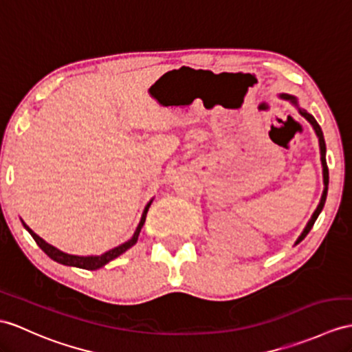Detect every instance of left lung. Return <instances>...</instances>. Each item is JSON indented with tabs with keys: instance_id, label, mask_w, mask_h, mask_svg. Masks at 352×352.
I'll use <instances>...</instances> for the list:
<instances>
[{
	"instance_id": "8db88e82",
	"label": "left lung",
	"mask_w": 352,
	"mask_h": 352,
	"mask_svg": "<svg viewBox=\"0 0 352 352\" xmlns=\"http://www.w3.org/2000/svg\"><path fill=\"white\" fill-rule=\"evenodd\" d=\"M280 97H282V98H285V100H289L291 102H293L294 106H297V109H298V113L302 115V116L306 119V121L309 122V124L314 126V130H315L316 135H318V142H320V152H321V164H322L324 191H322V195H321V200H320L318 208L315 209L314 215L311 217L309 222H307L306 227H305V230H303V233L300 234V236H298V239H297V241H296V245H298V243L302 242L303 239L307 236V233H309L311 228H312V227H314V224H315L316 218H318V215H320L321 210H322V208H324L325 199H327V190H329V167H327V161H325V142H324V134H322V130H321V126L318 125V122H316V121H315V118H314L311 113H307V111H306L305 109H300V107H298V102H297V98H296V97H293V96H288V94H282Z\"/></svg>"
}]
</instances>
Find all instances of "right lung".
Returning a JSON list of instances; mask_svg holds the SVG:
<instances>
[{
    "label": "right lung",
    "mask_w": 352,
    "mask_h": 352,
    "mask_svg": "<svg viewBox=\"0 0 352 352\" xmlns=\"http://www.w3.org/2000/svg\"><path fill=\"white\" fill-rule=\"evenodd\" d=\"M151 203H152V200L146 204V208H144V210H143V213H142V219H140V222H139V226H137V228H135V231H134V234H133V237L130 239V241L122 243V245H119V246L113 248V250H110V251H107V252H104V254H101V255L79 256V255L65 254V252H63V251L56 250L55 246L49 245L47 242L43 241V239H41L40 236H37L36 233H34V231H32L27 224H25L23 221H22V224H23L25 228L28 230V233L32 236V239H34V241H36V243L41 248L43 252H45L47 256H50V258H52L54 261H56V263H59V264H64V265H73V267H79V269L97 270V269L102 267V265H106L109 261L115 260L116 256L124 254L126 250H130V248H131L133 245L137 243V239H139L140 230H142V227H143V224H144V221H146V213H148V210H149Z\"/></svg>",
    "instance_id": "add662e5"
}]
</instances>
